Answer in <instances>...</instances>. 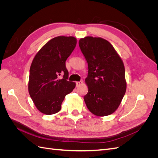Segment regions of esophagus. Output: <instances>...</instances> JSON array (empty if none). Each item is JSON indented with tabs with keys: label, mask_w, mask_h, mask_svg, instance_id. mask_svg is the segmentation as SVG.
<instances>
[{
	"label": "esophagus",
	"mask_w": 158,
	"mask_h": 158,
	"mask_svg": "<svg viewBox=\"0 0 158 158\" xmlns=\"http://www.w3.org/2000/svg\"><path fill=\"white\" fill-rule=\"evenodd\" d=\"M83 84V81H79V82H76V86L77 87H78V86H80V85H81Z\"/></svg>",
	"instance_id": "obj_1"
}]
</instances>
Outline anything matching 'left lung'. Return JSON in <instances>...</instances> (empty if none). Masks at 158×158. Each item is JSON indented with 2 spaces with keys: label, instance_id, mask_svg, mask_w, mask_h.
Here are the masks:
<instances>
[{
  "label": "left lung",
  "instance_id": "left-lung-1",
  "mask_svg": "<svg viewBox=\"0 0 158 158\" xmlns=\"http://www.w3.org/2000/svg\"><path fill=\"white\" fill-rule=\"evenodd\" d=\"M79 47L88 64L85 105L95 115H109L116 111L126 92L123 60L112 45L102 38L85 37L80 40Z\"/></svg>",
  "mask_w": 158,
  "mask_h": 158
}]
</instances>
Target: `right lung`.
<instances>
[{
	"instance_id": "1",
	"label": "right lung",
	"mask_w": 158,
	"mask_h": 158,
	"mask_svg": "<svg viewBox=\"0 0 158 158\" xmlns=\"http://www.w3.org/2000/svg\"><path fill=\"white\" fill-rule=\"evenodd\" d=\"M76 45L74 37H55L42 47L32 61L28 90L35 106L43 113L59 112L65 96L76 86L75 83L67 80L65 63ZM60 75L63 77L60 78Z\"/></svg>"
}]
</instances>
